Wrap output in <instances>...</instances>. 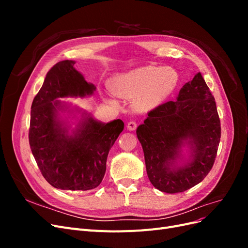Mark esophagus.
Instances as JSON below:
<instances>
[{
  "mask_svg": "<svg viewBox=\"0 0 248 248\" xmlns=\"http://www.w3.org/2000/svg\"><path fill=\"white\" fill-rule=\"evenodd\" d=\"M137 123L134 122V121H130V122H128L127 123V129L128 130H130V131H132V130H134L137 128Z\"/></svg>",
  "mask_w": 248,
  "mask_h": 248,
  "instance_id": "1",
  "label": "esophagus"
}]
</instances>
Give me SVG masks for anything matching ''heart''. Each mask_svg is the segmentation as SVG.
<instances>
[{
	"mask_svg": "<svg viewBox=\"0 0 248 248\" xmlns=\"http://www.w3.org/2000/svg\"><path fill=\"white\" fill-rule=\"evenodd\" d=\"M178 80V72L170 67L148 65L116 74L109 81V89L117 96L134 98V106L148 110L166 100Z\"/></svg>",
	"mask_w": 248,
	"mask_h": 248,
	"instance_id": "heart-1",
	"label": "heart"
}]
</instances>
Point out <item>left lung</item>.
Returning a JSON list of instances; mask_svg holds the SVG:
<instances>
[{
  "label": "left lung",
  "instance_id": "obj_1",
  "mask_svg": "<svg viewBox=\"0 0 248 248\" xmlns=\"http://www.w3.org/2000/svg\"><path fill=\"white\" fill-rule=\"evenodd\" d=\"M148 178L158 190L182 192L202 182L212 169L220 140L213 95L198 72L137 128Z\"/></svg>",
  "mask_w": 248,
  "mask_h": 248
}]
</instances>
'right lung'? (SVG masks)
I'll return each mask as SVG.
<instances>
[{"label":"right lung","instance_id":"add662e5","mask_svg":"<svg viewBox=\"0 0 248 248\" xmlns=\"http://www.w3.org/2000/svg\"><path fill=\"white\" fill-rule=\"evenodd\" d=\"M64 60L47 72L31 108L29 141L46 181L62 190H89L106 174L110 148L124 129L122 120L103 123L63 98H85L96 87Z\"/></svg>","mask_w":248,"mask_h":248}]
</instances>
